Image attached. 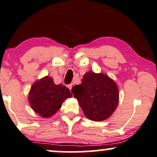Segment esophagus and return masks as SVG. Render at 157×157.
I'll list each match as a JSON object with an SVG mask.
<instances>
[{
  "mask_svg": "<svg viewBox=\"0 0 157 157\" xmlns=\"http://www.w3.org/2000/svg\"><path fill=\"white\" fill-rule=\"evenodd\" d=\"M67 87H68V88L69 89V90H72V84H69L67 85Z\"/></svg>",
  "mask_w": 157,
  "mask_h": 157,
  "instance_id": "esophagus-1",
  "label": "esophagus"
}]
</instances>
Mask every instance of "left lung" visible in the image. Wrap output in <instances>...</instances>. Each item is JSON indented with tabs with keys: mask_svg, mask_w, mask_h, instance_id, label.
<instances>
[{
	"mask_svg": "<svg viewBox=\"0 0 157 157\" xmlns=\"http://www.w3.org/2000/svg\"><path fill=\"white\" fill-rule=\"evenodd\" d=\"M72 91L85 116L96 122L109 117L119 102L117 85L109 77L101 73H85L82 84L75 85Z\"/></svg>",
	"mask_w": 157,
	"mask_h": 157,
	"instance_id": "1",
	"label": "left lung"
}]
</instances>
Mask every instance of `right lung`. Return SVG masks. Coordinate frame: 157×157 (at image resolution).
I'll return each mask as SVG.
<instances>
[{
    "label": "right lung",
    "mask_w": 157,
    "mask_h": 157,
    "mask_svg": "<svg viewBox=\"0 0 157 157\" xmlns=\"http://www.w3.org/2000/svg\"><path fill=\"white\" fill-rule=\"evenodd\" d=\"M72 96L66 86L54 84L53 79L46 76L32 85L28 100L35 112L43 118H48L58 112L65 99Z\"/></svg>",
    "instance_id": "obj_1"
}]
</instances>
